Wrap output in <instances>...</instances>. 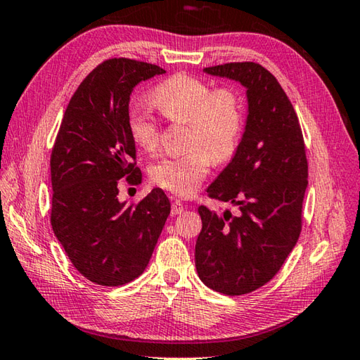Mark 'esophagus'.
<instances>
[{
    "mask_svg": "<svg viewBox=\"0 0 360 360\" xmlns=\"http://www.w3.org/2000/svg\"><path fill=\"white\" fill-rule=\"evenodd\" d=\"M183 211H185V205H183L180 200H174V202H172V206H171V212H172V215L181 214Z\"/></svg>",
    "mask_w": 360,
    "mask_h": 360,
    "instance_id": "34e87169",
    "label": "esophagus"
}]
</instances>
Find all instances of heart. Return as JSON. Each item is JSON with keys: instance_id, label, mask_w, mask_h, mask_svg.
Masks as SVG:
<instances>
[{"instance_id": "b5f03b06", "label": "heart", "mask_w": 360, "mask_h": 360, "mask_svg": "<svg viewBox=\"0 0 360 360\" xmlns=\"http://www.w3.org/2000/svg\"><path fill=\"white\" fill-rule=\"evenodd\" d=\"M149 100L165 118L188 123V153L160 158L150 166V177L177 195H191L202 185L212 162H225L234 154L243 129V109L236 91L212 87L186 74L160 83ZM132 141L146 153L158 146L160 131L153 117L134 110L129 115Z\"/></svg>"}]
</instances>
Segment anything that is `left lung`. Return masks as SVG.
Returning <instances> with one entry per match:
<instances>
[{
  "instance_id": "left-lung-1",
  "label": "left lung",
  "mask_w": 360,
  "mask_h": 360,
  "mask_svg": "<svg viewBox=\"0 0 360 360\" xmlns=\"http://www.w3.org/2000/svg\"><path fill=\"white\" fill-rule=\"evenodd\" d=\"M203 70L245 87L248 115L233 160L206 189L238 214L198 206L203 226L195 268L211 290L242 295L268 283L299 240L308 185L305 143L291 101L269 70L252 61Z\"/></svg>"
}]
</instances>
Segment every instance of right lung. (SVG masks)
Segmentation results:
<instances>
[{
	"mask_svg": "<svg viewBox=\"0 0 360 360\" xmlns=\"http://www.w3.org/2000/svg\"><path fill=\"white\" fill-rule=\"evenodd\" d=\"M162 68L129 58L103 61L68 105L51 155L55 237L72 265L103 286L132 282L146 269L171 203L155 188L137 205L118 200L120 180L137 185L129 100Z\"/></svg>",
	"mask_w": 360,
	"mask_h": 360,
	"instance_id": "1",
	"label": "right lung"
}]
</instances>
